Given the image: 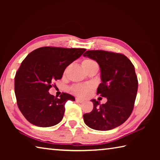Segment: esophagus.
<instances>
[{
	"mask_svg": "<svg viewBox=\"0 0 160 160\" xmlns=\"http://www.w3.org/2000/svg\"><path fill=\"white\" fill-rule=\"evenodd\" d=\"M75 101H76L77 102H79V103H82L84 102V100L82 99H80V98H75Z\"/></svg>",
	"mask_w": 160,
	"mask_h": 160,
	"instance_id": "1",
	"label": "esophagus"
}]
</instances>
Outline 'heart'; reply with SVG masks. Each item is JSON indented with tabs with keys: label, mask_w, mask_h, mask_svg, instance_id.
Wrapping results in <instances>:
<instances>
[{
	"label": "heart",
	"mask_w": 160,
	"mask_h": 160,
	"mask_svg": "<svg viewBox=\"0 0 160 160\" xmlns=\"http://www.w3.org/2000/svg\"><path fill=\"white\" fill-rule=\"evenodd\" d=\"M82 66L83 68L85 70H87L90 68L91 67L93 66H98V65L95 61L92 60V59H85L82 62ZM72 91L74 94L79 97H86L88 95V94L90 93V87L88 85H75L72 88Z\"/></svg>",
	"instance_id": "heart-1"
}]
</instances>
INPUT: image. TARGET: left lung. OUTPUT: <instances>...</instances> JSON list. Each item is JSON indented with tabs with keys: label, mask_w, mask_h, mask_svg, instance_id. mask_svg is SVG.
Returning <instances> with one entry per match:
<instances>
[{
	"label": "left lung",
	"mask_w": 160,
	"mask_h": 160,
	"mask_svg": "<svg viewBox=\"0 0 160 160\" xmlns=\"http://www.w3.org/2000/svg\"><path fill=\"white\" fill-rule=\"evenodd\" d=\"M83 56L99 64L102 82L97 94L107 99L103 104L92 99L93 109L83 115L84 121L97 131L115 128L125 122L133 109L138 87L134 66L123 54L109 51H87Z\"/></svg>",
	"instance_id": "8db88e82"
}]
</instances>
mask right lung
<instances>
[{
    "label": "right lung",
    "instance_id": "1",
    "mask_svg": "<svg viewBox=\"0 0 160 160\" xmlns=\"http://www.w3.org/2000/svg\"><path fill=\"white\" fill-rule=\"evenodd\" d=\"M85 51L44 47L32 51L22 62L15 77V93L19 109L29 123L50 127L62 120L65 104L75 97L63 92L56 98L48 90L53 81L61 79L66 67Z\"/></svg>",
    "mask_w": 160,
    "mask_h": 160
}]
</instances>
